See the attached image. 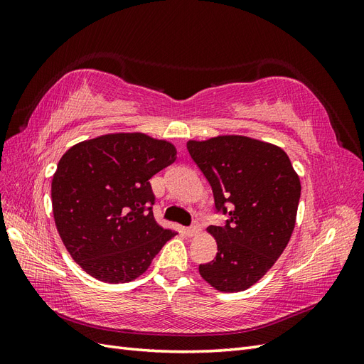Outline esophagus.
<instances>
[{
    "label": "esophagus",
    "instance_id": "obj_1",
    "mask_svg": "<svg viewBox=\"0 0 364 364\" xmlns=\"http://www.w3.org/2000/svg\"><path fill=\"white\" fill-rule=\"evenodd\" d=\"M200 230H202V223L199 222V220H194L193 225L186 229V234H188L190 237H196L197 234H200Z\"/></svg>",
    "mask_w": 364,
    "mask_h": 364
}]
</instances>
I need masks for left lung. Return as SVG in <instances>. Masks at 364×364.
<instances>
[{"label": "left lung", "mask_w": 364, "mask_h": 364, "mask_svg": "<svg viewBox=\"0 0 364 364\" xmlns=\"http://www.w3.org/2000/svg\"><path fill=\"white\" fill-rule=\"evenodd\" d=\"M186 149L214 194L215 211L228 215L209 226L217 255L200 264L214 289L234 293L266 274L287 247L294 229L301 182L282 149L247 136L188 141Z\"/></svg>", "instance_id": "left-lung-1"}]
</instances>
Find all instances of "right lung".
Here are the masks:
<instances>
[{"label": "right lung", "mask_w": 364, "mask_h": 364, "mask_svg": "<svg viewBox=\"0 0 364 364\" xmlns=\"http://www.w3.org/2000/svg\"><path fill=\"white\" fill-rule=\"evenodd\" d=\"M176 161L167 141L111 134L73 146L51 182L53 215L73 259L109 284L144 273L176 235L153 217L150 179Z\"/></svg>", "instance_id": "1"}]
</instances>
